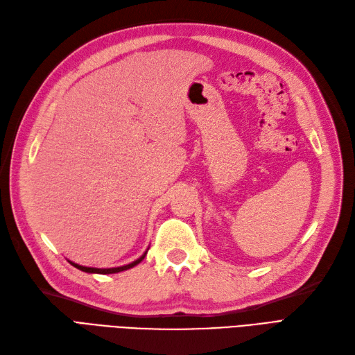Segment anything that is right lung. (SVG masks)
Wrapping results in <instances>:
<instances>
[{"mask_svg":"<svg viewBox=\"0 0 355 355\" xmlns=\"http://www.w3.org/2000/svg\"><path fill=\"white\" fill-rule=\"evenodd\" d=\"M146 256V252L139 257V259H136L135 262L128 263V265H124V266H116V268H89V266H83V265H78V263H73L69 261V263L75 268H78L80 271H84V272H90V274H115V272H121V271H125V270H130V268L136 266L137 263H141Z\"/></svg>","mask_w":355,"mask_h":355,"instance_id":"right-lung-1","label":"right lung"}]
</instances>
